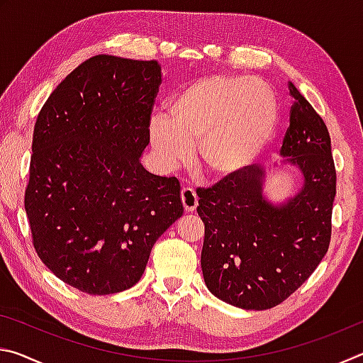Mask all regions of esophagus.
<instances>
[{
  "label": "esophagus",
  "mask_w": 363,
  "mask_h": 363,
  "mask_svg": "<svg viewBox=\"0 0 363 363\" xmlns=\"http://www.w3.org/2000/svg\"><path fill=\"white\" fill-rule=\"evenodd\" d=\"M181 201L186 211H194L196 205H199V196H196L195 190L192 187H184L181 190Z\"/></svg>",
  "instance_id": "1"
}]
</instances>
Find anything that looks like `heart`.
Listing matches in <instances>:
<instances>
[{"label":"heart","instance_id":"obj_1","mask_svg":"<svg viewBox=\"0 0 363 363\" xmlns=\"http://www.w3.org/2000/svg\"><path fill=\"white\" fill-rule=\"evenodd\" d=\"M279 104L267 84L243 75H213L187 84L169 101L167 118L149 128L153 152L167 168L189 162L214 182L229 181L267 149Z\"/></svg>","mask_w":363,"mask_h":363}]
</instances>
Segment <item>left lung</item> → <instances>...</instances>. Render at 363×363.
<instances>
[{"mask_svg": "<svg viewBox=\"0 0 363 363\" xmlns=\"http://www.w3.org/2000/svg\"><path fill=\"white\" fill-rule=\"evenodd\" d=\"M290 126L280 157L301 171L303 186L274 205L262 195L266 171L248 168L229 181L199 189L205 224L203 279L214 296L242 309L277 306L311 277L327 255L336 171L323 120L291 82Z\"/></svg>", "mask_w": 363, "mask_h": 363, "instance_id": "8db88e82", "label": "left lung"}]
</instances>
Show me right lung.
<instances>
[{
    "instance_id": "add662e5",
    "label": "right lung",
    "mask_w": 363,
    "mask_h": 363,
    "mask_svg": "<svg viewBox=\"0 0 363 363\" xmlns=\"http://www.w3.org/2000/svg\"><path fill=\"white\" fill-rule=\"evenodd\" d=\"M160 83L157 60L99 54L57 84L36 118L26 189L33 247L83 293L136 285L184 213L179 181L140 164Z\"/></svg>"
}]
</instances>
